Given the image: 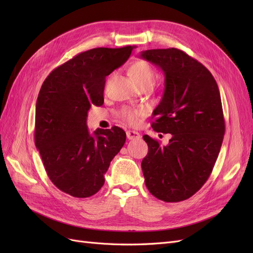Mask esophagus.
<instances>
[{
	"label": "esophagus",
	"mask_w": 253,
	"mask_h": 253,
	"mask_svg": "<svg viewBox=\"0 0 253 253\" xmlns=\"http://www.w3.org/2000/svg\"><path fill=\"white\" fill-rule=\"evenodd\" d=\"M126 137H127V139L133 140V139H139L140 135L138 132H136V131H127Z\"/></svg>",
	"instance_id": "esophagus-1"
}]
</instances>
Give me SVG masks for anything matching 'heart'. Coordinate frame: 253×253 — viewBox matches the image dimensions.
Segmentation results:
<instances>
[{"label":"heart","mask_w":253,"mask_h":253,"mask_svg":"<svg viewBox=\"0 0 253 253\" xmlns=\"http://www.w3.org/2000/svg\"><path fill=\"white\" fill-rule=\"evenodd\" d=\"M128 76L132 81L135 83L137 87H140L144 84H151L154 81V71L153 68L144 61H136L128 67ZM142 110H133L125 109L121 113V117L125 121L131 125H135L138 121L139 115L142 113Z\"/></svg>","instance_id":"b5f03b06"}]
</instances>
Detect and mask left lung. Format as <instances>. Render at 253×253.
Instances as JSON below:
<instances>
[{"label":"left lung","instance_id":"1","mask_svg":"<svg viewBox=\"0 0 253 253\" xmlns=\"http://www.w3.org/2000/svg\"><path fill=\"white\" fill-rule=\"evenodd\" d=\"M140 58L165 74L152 127L172 134L165 147L143 136L149 147L141 163L145 186L160 201H185L209 178L223 143L225 119L217 83L201 62L177 48L144 50Z\"/></svg>","mask_w":253,"mask_h":253}]
</instances>
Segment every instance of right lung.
<instances>
[{"mask_svg": "<svg viewBox=\"0 0 253 253\" xmlns=\"http://www.w3.org/2000/svg\"><path fill=\"white\" fill-rule=\"evenodd\" d=\"M136 46L98 47L55 68L36 104L35 143L49 179L74 197L96 194L112 159L124 147V129H87V112L103 104L106 76L124 64Z\"/></svg>", "mask_w": 253, "mask_h": 253, "instance_id": "1", "label": "right lung"}]
</instances>
